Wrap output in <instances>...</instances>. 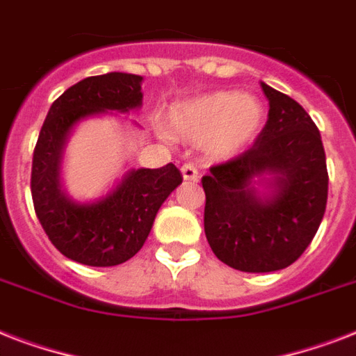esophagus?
<instances>
[{
	"label": "esophagus",
	"mask_w": 356,
	"mask_h": 356,
	"mask_svg": "<svg viewBox=\"0 0 356 356\" xmlns=\"http://www.w3.org/2000/svg\"><path fill=\"white\" fill-rule=\"evenodd\" d=\"M181 173H183L184 181H197L200 179V172H197V168L194 164H184L181 168Z\"/></svg>",
	"instance_id": "esophagus-1"
}]
</instances>
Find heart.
I'll return each mask as SVG.
<instances>
[{"instance_id": "obj_1", "label": "heart", "mask_w": 356, "mask_h": 356, "mask_svg": "<svg viewBox=\"0 0 356 356\" xmlns=\"http://www.w3.org/2000/svg\"><path fill=\"white\" fill-rule=\"evenodd\" d=\"M262 122L264 108L259 99L234 90L192 97L170 113L172 134L190 142L205 140L207 153L216 161L240 155L257 138Z\"/></svg>"}]
</instances>
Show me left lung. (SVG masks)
Returning a JSON list of instances; mask_svg holds the SVG:
<instances>
[{"label": "left lung", "instance_id": "1", "mask_svg": "<svg viewBox=\"0 0 356 356\" xmlns=\"http://www.w3.org/2000/svg\"><path fill=\"white\" fill-rule=\"evenodd\" d=\"M260 86L270 113L259 138L201 179L209 245L223 264L248 273L282 270L303 254L329 190L316 123L292 97Z\"/></svg>", "mask_w": 356, "mask_h": 356}]
</instances>
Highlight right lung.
<instances>
[{
    "mask_svg": "<svg viewBox=\"0 0 356 356\" xmlns=\"http://www.w3.org/2000/svg\"><path fill=\"white\" fill-rule=\"evenodd\" d=\"M142 77L122 72L94 75L70 86L53 103L42 125L31 170L36 218L55 248L85 266H118L138 253L166 197L183 183L172 162L129 170L96 201L72 200L63 190L64 147L77 123L107 113L142 107Z\"/></svg>",
    "mask_w": 356,
    "mask_h": 356,
    "instance_id": "right-lung-1",
    "label": "right lung"
}]
</instances>
